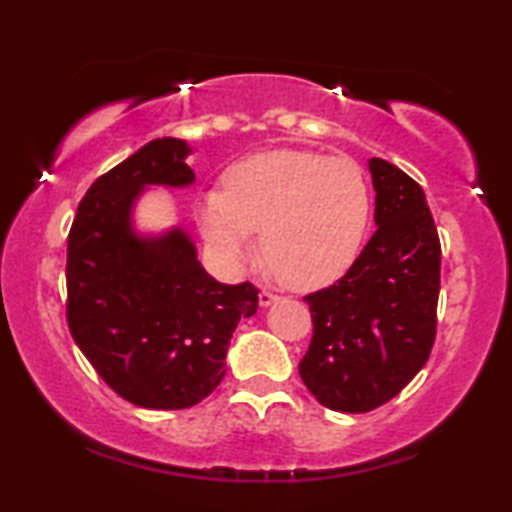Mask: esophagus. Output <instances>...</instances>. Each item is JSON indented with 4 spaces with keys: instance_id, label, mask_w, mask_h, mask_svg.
<instances>
[{
    "instance_id": "esophagus-1",
    "label": "esophagus",
    "mask_w": 512,
    "mask_h": 512,
    "mask_svg": "<svg viewBox=\"0 0 512 512\" xmlns=\"http://www.w3.org/2000/svg\"><path fill=\"white\" fill-rule=\"evenodd\" d=\"M258 303H261V307H270L272 303H277V296L270 291H261L258 293Z\"/></svg>"
}]
</instances>
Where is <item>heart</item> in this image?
<instances>
[{
    "mask_svg": "<svg viewBox=\"0 0 512 512\" xmlns=\"http://www.w3.org/2000/svg\"><path fill=\"white\" fill-rule=\"evenodd\" d=\"M370 207L366 174L354 160L277 149L230 167L223 191L202 195L195 216L223 270H247L263 230V254L277 275L312 291L335 282L356 261Z\"/></svg>",
    "mask_w": 512,
    "mask_h": 512,
    "instance_id": "1",
    "label": "heart"
}]
</instances>
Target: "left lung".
<instances>
[{"label":"left lung","instance_id":"1","mask_svg":"<svg viewBox=\"0 0 512 512\" xmlns=\"http://www.w3.org/2000/svg\"><path fill=\"white\" fill-rule=\"evenodd\" d=\"M375 235L328 289L305 296L314 335L300 361L305 387L326 408H380L424 368L436 338L440 242L415 179L368 160Z\"/></svg>","mask_w":512,"mask_h":512}]
</instances>
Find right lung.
I'll use <instances>...</instances> for the list:
<instances>
[{
  "label": "right lung",
  "instance_id": "obj_1",
  "mask_svg": "<svg viewBox=\"0 0 512 512\" xmlns=\"http://www.w3.org/2000/svg\"><path fill=\"white\" fill-rule=\"evenodd\" d=\"M191 153L177 137L144 144L88 188L67 240L72 338L118 396L149 410L212 394L237 324L258 310L249 282L221 284L202 268L186 228H137L146 188L195 184Z\"/></svg>",
  "mask_w": 512,
  "mask_h": 512
}]
</instances>
